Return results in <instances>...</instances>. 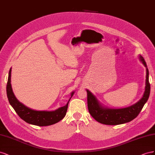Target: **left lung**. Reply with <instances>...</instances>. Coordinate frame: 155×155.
Here are the masks:
<instances>
[{
	"label": "left lung",
	"mask_w": 155,
	"mask_h": 155,
	"mask_svg": "<svg viewBox=\"0 0 155 155\" xmlns=\"http://www.w3.org/2000/svg\"><path fill=\"white\" fill-rule=\"evenodd\" d=\"M139 58L146 68V81L144 94L138 102L124 108H108L101 105L96 97L91 93L86 90L87 95V108L91 116L97 121L102 124L116 125L130 122L138 116L144 104L147 101L150 94V84L149 82V70L144 58L140 55Z\"/></svg>",
	"instance_id": "obj_1"
}]
</instances>
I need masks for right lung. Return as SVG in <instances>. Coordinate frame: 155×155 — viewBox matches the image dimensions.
Returning <instances> with one entry per match:
<instances>
[{
  "label": "right lung",
  "mask_w": 155,
  "mask_h": 155,
  "mask_svg": "<svg viewBox=\"0 0 155 155\" xmlns=\"http://www.w3.org/2000/svg\"><path fill=\"white\" fill-rule=\"evenodd\" d=\"M11 72L10 68L8 74V79L6 86V93L9 103L14 108L15 112L25 122L37 126H48L59 122L62 119L67 112L68 103L74 94V91L71 93V97L65 106L60 107L54 111H38L26 107L25 105L20 103L17 99L12 90L11 85Z\"/></svg>",
  "instance_id": "obj_1"
}]
</instances>
